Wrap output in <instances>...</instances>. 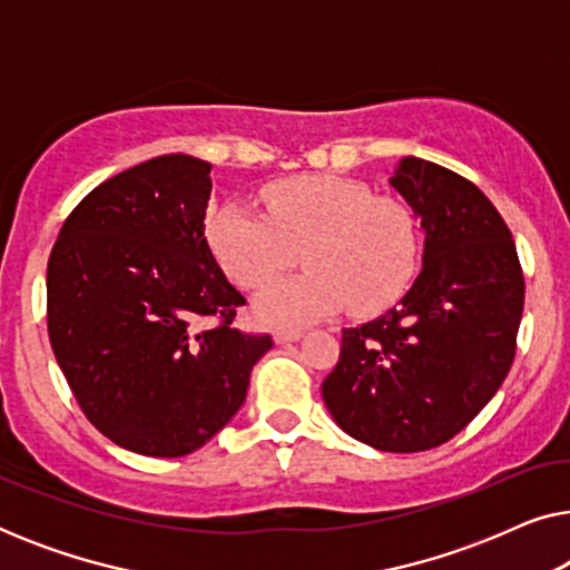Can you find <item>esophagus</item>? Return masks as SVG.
Returning a JSON list of instances; mask_svg holds the SVG:
<instances>
[{"mask_svg": "<svg viewBox=\"0 0 570 570\" xmlns=\"http://www.w3.org/2000/svg\"><path fill=\"white\" fill-rule=\"evenodd\" d=\"M301 337H303L301 330H277L275 332V342H279V345H285V342H295Z\"/></svg>", "mask_w": 570, "mask_h": 570, "instance_id": "obj_1", "label": "esophagus"}]
</instances>
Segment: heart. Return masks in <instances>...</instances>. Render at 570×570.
I'll return each instance as SVG.
<instances>
[{"label": "heart", "instance_id": "b5f03b06", "mask_svg": "<svg viewBox=\"0 0 570 570\" xmlns=\"http://www.w3.org/2000/svg\"><path fill=\"white\" fill-rule=\"evenodd\" d=\"M267 215L240 205L209 209L205 238L233 283L259 287L297 258L309 269L269 284L256 298L267 324L303 326L345 308L373 316L407 291L417 272L415 215L373 197L353 178L295 176L264 189Z\"/></svg>", "mask_w": 570, "mask_h": 570}]
</instances>
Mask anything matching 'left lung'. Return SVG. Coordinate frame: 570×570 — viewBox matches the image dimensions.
I'll list each match as a JSON object with an SVG mask.
<instances>
[{"label":"left lung","instance_id":"obj_1","mask_svg":"<svg viewBox=\"0 0 570 570\" xmlns=\"http://www.w3.org/2000/svg\"><path fill=\"white\" fill-rule=\"evenodd\" d=\"M389 184L425 233L423 269L400 306L342 332L322 396L355 441L412 454L454 439L501 389L524 275L509 225L472 181L407 155Z\"/></svg>","mask_w":570,"mask_h":570}]
</instances>
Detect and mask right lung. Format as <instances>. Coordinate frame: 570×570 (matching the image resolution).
Returning <instances> with one entry per match:
<instances>
[{
	"label": "right lung",
	"instance_id": "1",
	"mask_svg": "<svg viewBox=\"0 0 570 570\" xmlns=\"http://www.w3.org/2000/svg\"><path fill=\"white\" fill-rule=\"evenodd\" d=\"M209 168L174 153L116 174L72 209L49 256L59 368L85 417L135 454L205 446L272 347L233 326L246 298L205 238Z\"/></svg>",
	"mask_w": 570,
	"mask_h": 570
}]
</instances>
